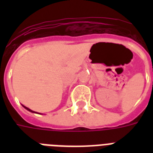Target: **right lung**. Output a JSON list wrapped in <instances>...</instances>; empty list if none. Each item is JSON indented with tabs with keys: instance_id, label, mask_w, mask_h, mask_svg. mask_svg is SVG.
Segmentation results:
<instances>
[{
	"instance_id": "obj_1",
	"label": "right lung",
	"mask_w": 153,
	"mask_h": 153,
	"mask_svg": "<svg viewBox=\"0 0 153 153\" xmlns=\"http://www.w3.org/2000/svg\"><path fill=\"white\" fill-rule=\"evenodd\" d=\"M23 106H24V107H25V109H27V110H28V111H30V112H32V113H36V112H35V111H32V109H29V108H27V107H26V106H25V105H23Z\"/></svg>"
}]
</instances>
